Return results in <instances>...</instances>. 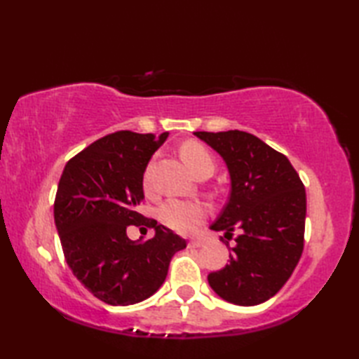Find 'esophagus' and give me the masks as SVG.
Returning a JSON list of instances; mask_svg holds the SVG:
<instances>
[{
    "label": "esophagus",
    "mask_w": 359,
    "mask_h": 359,
    "mask_svg": "<svg viewBox=\"0 0 359 359\" xmlns=\"http://www.w3.org/2000/svg\"><path fill=\"white\" fill-rule=\"evenodd\" d=\"M202 245H203V242L201 239H191V241L188 242V247L189 248H199Z\"/></svg>",
    "instance_id": "obj_1"
}]
</instances>
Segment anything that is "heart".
Segmentation results:
<instances>
[{
    "label": "heart",
    "mask_w": 359,
    "mask_h": 359,
    "mask_svg": "<svg viewBox=\"0 0 359 359\" xmlns=\"http://www.w3.org/2000/svg\"><path fill=\"white\" fill-rule=\"evenodd\" d=\"M180 156L184 162L188 165L197 177L203 174L215 172L216 162L207 147H203L199 142H187L182 144ZM151 175L149 170L143 174V187L149 188ZM208 216L207 205H203L199 201H180V199H170L158 208V219L165 226L177 231L180 234H189L196 231L202 225V222Z\"/></svg>",
    "instance_id": "heart-1"
}]
</instances>
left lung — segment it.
I'll return each instance as SVG.
<instances>
[{
    "label": "left lung",
    "instance_id": "left-lung-1",
    "mask_svg": "<svg viewBox=\"0 0 359 359\" xmlns=\"http://www.w3.org/2000/svg\"><path fill=\"white\" fill-rule=\"evenodd\" d=\"M194 135L224 157L231 177L230 201L211 230L231 234L230 264L208 274V284L236 306H257L292 276L304 250L306 188L290 160L243 131ZM230 241V239H228Z\"/></svg>",
    "mask_w": 359,
    "mask_h": 359
}]
</instances>
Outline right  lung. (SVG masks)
Instances as JSON below:
<instances>
[{"mask_svg":"<svg viewBox=\"0 0 359 359\" xmlns=\"http://www.w3.org/2000/svg\"><path fill=\"white\" fill-rule=\"evenodd\" d=\"M162 135L117 131L95 140L66 163L58 182L53 219L74 276L97 299L129 306L154 294L172 256L187 241L137 208L143 172L165 142ZM129 224L154 227L143 244L127 238Z\"/></svg>","mask_w":359,"mask_h":359,"instance_id":"1","label":"right lung"}]
</instances>
